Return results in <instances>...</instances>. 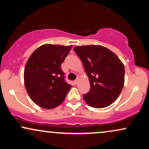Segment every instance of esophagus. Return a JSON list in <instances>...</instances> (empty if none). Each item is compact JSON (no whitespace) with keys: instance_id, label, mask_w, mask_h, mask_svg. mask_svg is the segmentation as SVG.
<instances>
[{"instance_id":"1","label":"esophagus","mask_w":149,"mask_h":149,"mask_svg":"<svg viewBox=\"0 0 149 149\" xmlns=\"http://www.w3.org/2000/svg\"><path fill=\"white\" fill-rule=\"evenodd\" d=\"M78 80L77 79V80H75V81H74V84H75V85H77V84H78Z\"/></svg>"}]
</instances>
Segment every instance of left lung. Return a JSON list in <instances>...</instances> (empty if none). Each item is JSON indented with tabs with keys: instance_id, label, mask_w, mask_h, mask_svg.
I'll use <instances>...</instances> for the list:
<instances>
[{
	"instance_id": "left-lung-1",
	"label": "left lung",
	"mask_w": 149,
	"mask_h": 149,
	"mask_svg": "<svg viewBox=\"0 0 149 149\" xmlns=\"http://www.w3.org/2000/svg\"><path fill=\"white\" fill-rule=\"evenodd\" d=\"M74 51L90 81V91L83 95L85 102L97 109L111 105L123 88V63L115 53L102 45L76 46Z\"/></svg>"
}]
</instances>
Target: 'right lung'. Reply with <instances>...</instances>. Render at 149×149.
Wrapping results in <instances>:
<instances>
[{
  "label": "right lung",
  "mask_w": 149,
  "mask_h": 149,
  "mask_svg": "<svg viewBox=\"0 0 149 149\" xmlns=\"http://www.w3.org/2000/svg\"><path fill=\"white\" fill-rule=\"evenodd\" d=\"M72 45L45 44L32 53L26 64L24 80L27 93L35 104L52 109L64 102L71 88L64 80L61 65Z\"/></svg>",
  "instance_id": "1"
}]
</instances>
